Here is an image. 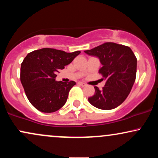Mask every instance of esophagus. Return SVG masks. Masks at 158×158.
<instances>
[{
    "label": "esophagus",
    "instance_id": "1",
    "mask_svg": "<svg viewBox=\"0 0 158 158\" xmlns=\"http://www.w3.org/2000/svg\"><path fill=\"white\" fill-rule=\"evenodd\" d=\"M78 84H79V85H81V86H82V87H84V86H85V85H86L85 83L81 82V81H79V82H78Z\"/></svg>",
    "mask_w": 158,
    "mask_h": 158
}]
</instances>
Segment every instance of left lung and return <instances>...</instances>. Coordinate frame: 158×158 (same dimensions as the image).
I'll use <instances>...</instances> for the list:
<instances>
[{
  "label": "left lung",
  "instance_id": "8db88e82",
  "mask_svg": "<svg viewBox=\"0 0 158 158\" xmlns=\"http://www.w3.org/2000/svg\"><path fill=\"white\" fill-rule=\"evenodd\" d=\"M85 52L99 59L102 66L99 72L106 80L102 90L94 87L95 94L88 101L102 110L117 108L124 102L135 81L137 58L133 51L129 47L106 42Z\"/></svg>",
  "mask_w": 158,
  "mask_h": 158
}]
</instances>
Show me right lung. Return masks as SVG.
<instances>
[{"label":"right lung","mask_w":158,"mask_h":158,"mask_svg":"<svg viewBox=\"0 0 158 158\" xmlns=\"http://www.w3.org/2000/svg\"><path fill=\"white\" fill-rule=\"evenodd\" d=\"M80 52L42 48L27 54L21 63V81L27 99L36 109L52 113L66 103L69 91L76 82L56 81V73Z\"/></svg>","instance_id":"obj_1"}]
</instances>
